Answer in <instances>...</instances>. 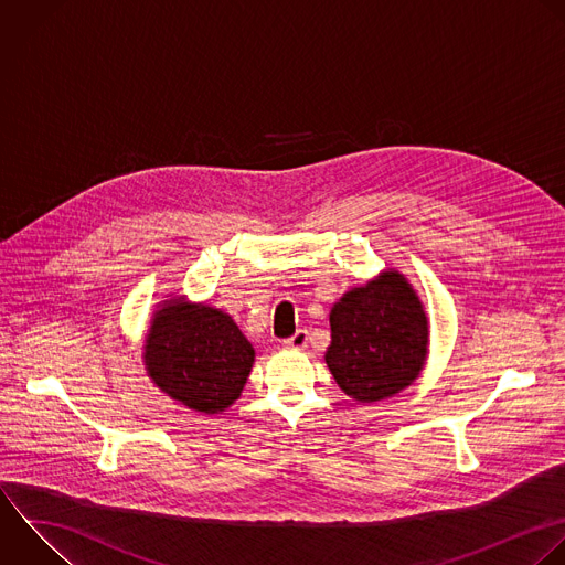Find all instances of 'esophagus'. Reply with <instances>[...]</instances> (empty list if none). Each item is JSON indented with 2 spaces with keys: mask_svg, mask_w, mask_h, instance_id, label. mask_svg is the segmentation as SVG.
Wrapping results in <instances>:
<instances>
[{
  "mask_svg": "<svg viewBox=\"0 0 565 565\" xmlns=\"http://www.w3.org/2000/svg\"><path fill=\"white\" fill-rule=\"evenodd\" d=\"M307 342H309V331H307V329H298V331H296L291 338H287L282 344H285V349L300 351V349L307 347Z\"/></svg>",
  "mask_w": 565,
  "mask_h": 565,
  "instance_id": "1",
  "label": "esophagus"
}]
</instances>
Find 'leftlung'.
Instances as JSON below:
<instances>
[{
	"label": "left lung",
	"mask_w": 565,
	"mask_h": 565,
	"mask_svg": "<svg viewBox=\"0 0 565 565\" xmlns=\"http://www.w3.org/2000/svg\"><path fill=\"white\" fill-rule=\"evenodd\" d=\"M327 366L358 402L386 399L419 375L428 353L424 307L399 271L347 291L329 313Z\"/></svg>",
	"instance_id": "1"
}]
</instances>
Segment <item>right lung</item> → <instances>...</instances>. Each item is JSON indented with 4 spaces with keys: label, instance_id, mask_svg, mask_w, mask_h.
I'll return each instance as SVG.
<instances>
[{
    "label": "right lung",
    "instance_id": "obj_1",
    "mask_svg": "<svg viewBox=\"0 0 565 565\" xmlns=\"http://www.w3.org/2000/svg\"><path fill=\"white\" fill-rule=\"evenodd\" d=\"M143 349L152 382L201 413L225 411L238 399L256 355L227 313L181 298L154 313Z\"/></svg>",
    "mask_w": 565,
    "mask_h": 565
}]
</instances>
